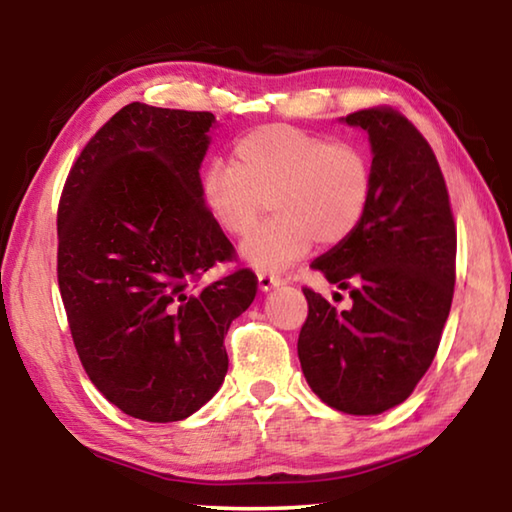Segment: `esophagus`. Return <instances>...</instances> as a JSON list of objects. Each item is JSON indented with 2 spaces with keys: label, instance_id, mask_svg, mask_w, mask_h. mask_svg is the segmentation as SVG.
<instances>
[{
  "label": "esophagus",
  "instance_id": "34e87169",
  "mask_svg": "<svg viewBox=\"0 0 512 512\" xmlns=\"http://www.w3.org/2000/svg\"><path fill=\"white\" fill-rule=\"evenodd\" d=\"M257 280H259V289H262V291H268V289H273V287H280V284H282V277L271 273V271H259Z\"/></svg>",
  "mask_w": 512,
  "mask_h": 512
}]
</instances>
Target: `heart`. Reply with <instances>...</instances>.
Masks as SVG:
<instances>
[{
	"label": "heart",
	"mask_w": 512,
	"mask_h": 512,
	"mask_svg": "<svg viewBox=\"0 0 512 512\" xmlns=\"http://www.w3.org/2000/svg\"><path fill=\"white\" fill-rule=\"evenodd\" d=\"M201 203L221 232L244 237L268 198V219L241 255L259 271H280L318 241L339 246L366 219L375 192L368 151L350 140L289 124L250 128L232 144V164L214 160L201 176Z\"/></svg>",
	"instance_id": "b5f03b06"
}]
</instances>
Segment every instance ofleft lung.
<instances>
[{
    "mask_svg": "<svg viewBox=\"0 0 512 512\" xmlns=\"http://www.w3.org/2000/svg\"><path fill=\"white\" fill-rule=\"evenodd\" d=\"M345 121L370 135L375 192L357 232L311 264L350 291L352 307L302 287L298 357L325 404L377 415L402 404L436 357L454 298L456 223L436 153L400 110L375 106Z\"/></svg>",
    "mask_w": 512,
    "mask_h": 512,
    "instance_id": "1",
    "label": "left lung"
}]
</instances>
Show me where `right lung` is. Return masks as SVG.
I'll use <instances>...</instances> for the list:
<instances>
[{"label": "right lung", "instance_id": "right-lung-1", "mask_svg": "<svg viewBox=\"0 0 512 512\" xmlns=\"http://www.w3.org/2000/svg\"><path fill=\"white\" fill-rule=\"evenodd\" d=\"M212 112L128 103L67 173L58 203V287L85 372L146 422L201 409L228 372L223 339L255 300L230 239L201 203Z\"/></svg>", "mask_w": 512, "mask_h": 512}]
</instances>
